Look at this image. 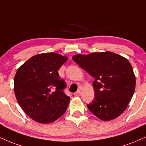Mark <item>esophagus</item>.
I'll return each mask as SVG.
<instances>
[{
    "label": "esophagus",
    "instance_id": "esophagus-1",
    "mask_svg": "<svg viewBox=\"0 0 146 146\" xmlns=\"http://www.w3.org/2000/svg\"><path fill=\"white\" fill-rule=\"evenodd\" d=\"M81 90H78L76 92H75V94H74V95H75V96H80L81 95Z\"/></svg>",
    "mask_w": 146,
    "mask_h": 146
}]
</instances>
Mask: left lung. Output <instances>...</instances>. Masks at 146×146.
<instances>
[{"label": "left lung", "mask_w": 146, "mask_h": 146, "mask_svg": "<svg viewBox=\"0 0 146 146\" xmlns=\"http://www.w3.org/2000/svg\"><path fill=\"white\" fill-rule=\"evenodd\" d=\"M72 58L94 78L95 97L87 105L90 111L103 121L113 120L123 113L133 97L136 84L129 61L111 52L77 54Z\"/></svg>", "instance_id": "1"}]
</instances>
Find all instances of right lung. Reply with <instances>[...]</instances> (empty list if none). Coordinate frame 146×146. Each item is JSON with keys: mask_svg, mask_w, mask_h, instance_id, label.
I'll return each mask as SVG.
<instances>
[{"mask_svg": "<svg viewBox=\"0 0 146 146\" xmlns=\"http://www.w3.org/2000/svg\"><path fill=\"white\" fill-rule=\"evenodd\" d=\"M66 56L53 53L33 56L17 69L14 92L24 111L38 123L48 124L61 117L69 103L64 92L65 82L58 71Z\"/></svg>", "mask_w": 146, "mask_h": 146, "instance_id": "right-lung-1", "label": "right lung"}]
</instances>
